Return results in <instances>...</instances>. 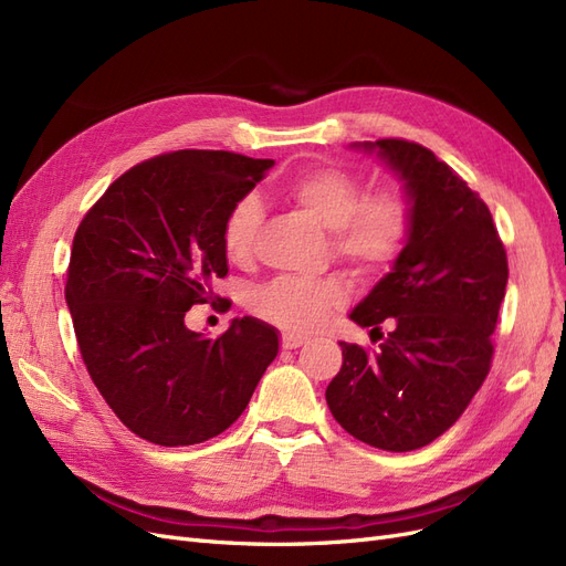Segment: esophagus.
<instances>
[{
	"label": "esophagus",
	"instance_id": "obj_1",
	"mask_svg": "<svg viewBox=\"0 0 566 566\" xmlns=\"http://www.w3.org/2000/svg\"><path fill=\"white\" fill-rule=\"evenodd\" d=\"M304 342H306L304 335H293V333L281 335V347H283V349H297V347L304 345Z\"/></svg>",
	"mask_w": 566,
	"mask_h": 566
}]
</instances>
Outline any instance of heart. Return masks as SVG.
<instances>
[{
    "label": "heart",
    "instance_id": "1",
    "mask_svg": "<svg viewBox=\"0 0 566 566\" xmlns=\"http://www.w3.org/2000/svg\"><path fill=\"white\" fill-rule=\"evenodd\" d=\"M285 198L328 229L335 260L364 279H378L403 254L416 227V200L408 186L389 181L366 191V181L337 165L314 167L285 188ZM262 202L238 198L221 224V248L233 264H250L262 229ZM349 290L337 276H281L254 287L248 304L254 316L276 328L310 333L342 310Z\"/></svg>",
    "mask_w": 566,
    "mask_h": 566
}]
</instances>
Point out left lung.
Returning a JSON list of instances; mask_svg holds the SVG:
<instances>
[{
	"mask_svg": "<svg viewBox=\"0 0 566 566\" xmlns=\"http://www.w3.org/2000/svg\"><path fill=\"white\" fill-rule=\"evenodd\" d=\"M366 148L403 177L416 227L394 271L352 312L380 349L339 342L325 401L358 441L403 453L447 432L484 385L507 254L486 202L430 148L394 136ZM382 322L391 334L379 333Z\"/></svg>",
	"mask_w": 566,
	"mask_h": 566,
	"instance_id": "1",
	"label": "left lung"
}]
</instances>
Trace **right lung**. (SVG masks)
Segmentation results:
<instances>
[{"instance_id": "add662e5", "label": "right lung", "mask_w": 566, "mask_h": 566, "mask_svg": "<svg viewBox=\"0 0 566 566\" xmlns=\"http://www.w3.org/2000/svg\"><path fill=\"white\" fill-rule=\"evenodd\" d=\"M271 165L231 150L163 153L117 177L75 231L65 302L82 361L119 422L158 447L224 432L279 354L276 331L250 316L217 339L184 325L229 273L227 212Z\"/></svg>"}]
</instances>
